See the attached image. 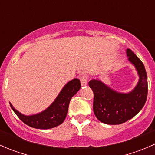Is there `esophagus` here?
<instances>
[{"mask_svg":"<svg viewBox=\"0 0 155 155\" xmlns=\"http://www.w3.org/2000/svg\"><path fill=\"white\" fill-rule=\"evenodd\" d=\"M79 79H80V82H81V85H82V86H85V85H87V79L86 76H84V75H80V76H79Z\"/></svg>","mask_w":155,"mask_h":155,"instance_id":"esophagus-1","label":"esophagus"}]
</instances>
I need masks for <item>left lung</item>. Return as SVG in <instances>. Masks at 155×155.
Here are the masks:
<instances>
[{"instance_id": "1", "label": "left lung", "mask_w": 155, "mask_h": 155, "mask_svg": "<svg viewBox=\"0 0 155 155\" xmlns=\"http://www.w3.org/2000/svg\"><path fill=\"white\" fill-rule=\"evenodd\" d=\"M127 61L134 67L139 80L129 92L117 91L100 79H91L89 87L94 92L93 109L95 116L107 124H119L134 118L144 107L148 94L147 73L144 64L129 48Z\"/></svg>"}]
</instances>
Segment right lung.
<instances>
[{"label": "right lung", "mask_w": 155, "mask_h": 155, "mask_svg": "<svg viewBox=\"0 0 155 155\" xmlns=\"http://www.w3.org/2000/svg\"><path fill=\"white\" fill-rule=\"evenodd\" d=\"M81 87L79 79L70 80L64 85L54 101L42 112L34 115H25L18 112L10 103L11 109L25 124L36 129H50L64 122L68 112L71 98Z\"/></svg>", "instance_id": "obj_1"}]
</instances>
